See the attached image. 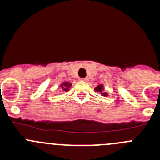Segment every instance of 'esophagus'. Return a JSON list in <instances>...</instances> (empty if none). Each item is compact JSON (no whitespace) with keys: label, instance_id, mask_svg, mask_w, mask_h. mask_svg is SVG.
I'll use <instances>...</instances> for the list:
<instances>
[{"label":"esophagus","instance_id":"34e87169","mask_svg":"<svg viewBox=\"0 0 160 160\" xmlns=\"http://www.w3.org/2000/svg\"><path fill=\"white\" fill-rule=\"evenodd\" d=\"M80 80H81V81H85V82H86V81H88V79L87 78V77H85V78H80Z\"/></svg>","mask_w":160,"mask_h":160}]
</instances>
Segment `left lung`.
Segmentation results:
<instances>
[{
    "label": "left lung",
    "instance_id": "8db88e82",
    "mask_svg": "<svg viewBox=\"0 0 160 160\" xmlns=\"http://www.w3.org/2000/svg\"><path fill=\"white\" fill-rule=\"evenodd\" d=\"M95 90H96V91H98V92H100V93H101V95H102V96H104V97L108 96V93H104V87H103L102 84L98 85V88H95Z\"/></svg>",
    "mask_w": 160,
    "mask_h": 160
}]
</instances>
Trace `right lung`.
<instances>
[{
    "instance_id": "obj_1",
    "label": "right lung",
    "mask_w": 160,
    "mask_h": 160,
    "mask_svg": "<svg viewBox=\"0 0 160 160\" xmlns=\"http://www.w3.org/2000/svg\"><path fill=\"white\" fill-rule=\"evenodd\" d=\"M71 83H68V82H65V83H62L61 84V88H62V90H64V91H68L69 89H70V88L71 87Z\"/></svg>"
}]
</instances>
